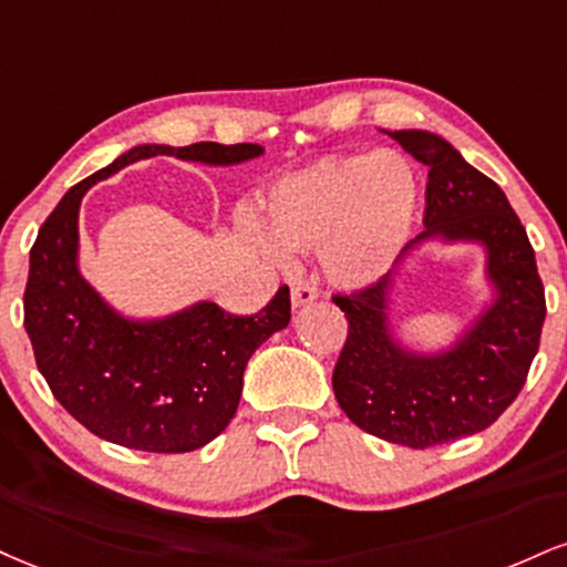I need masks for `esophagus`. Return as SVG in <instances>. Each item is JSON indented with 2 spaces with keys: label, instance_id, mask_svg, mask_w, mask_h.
Masks as SVG:
<instances>
[{
  "label": "esophagus",
  "instance_id": "obj_1",
  "mask_svg": "<svg viewBox=\"0 0 567 567\" xmlns=\"http://www.w3.org/2000/svg\"><path fill=\"white\" fill-rule=\"evenodd\" d=\"M317 298H319V290L313 288L311 282L292 285V292H290L292 309H303V306H311L313 301H317Z\"/></svg>",
  "mask_w": 567,
  "mask_h": 567
}]
</instances>
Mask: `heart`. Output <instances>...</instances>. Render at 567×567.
<instances>
[{"instance_id": "obj_1", "label": "heart", "mask_w": 567, "mask_h": 567, "mask_svg": "<svg viewBox=\"0 0 567 567\" xmlns=\"http://www.w3.org/2000/svg\"><path fill=\"white\" fill-rule=\"evenodd\" d=\"M417 208V179L401 155H327L266 189L264 228L243 216L237 231L279 266L288 261L285 250H319L332 285L364 290L391 271L412 237Z\"/></svg>"}]
</instances>
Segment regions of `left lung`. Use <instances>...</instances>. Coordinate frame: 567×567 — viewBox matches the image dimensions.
<instances>
[{"label":"left lung","instance_id":"1","mask_svg":"<svg viewBox=\"0 0 567 567\" xmlns=\"http://www.w3.org/2000/svg\"><path fill=\"white\" fill-rule=\"evenodd\" d=\"M427 166L425 231L372 288L336 298L349 340L332 372L340 409L388 443L427 449L486 431L520 393L547 317L536 256L494 179L427 128L385 132ZM427 244H478L489 298L452 344L417 350L392 322L394 285Z\"/></svg>","mask_w":567,"mask_h":567}]
</instances>
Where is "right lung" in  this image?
Masks as SVG:
<instances>
[{
	"mask_svg": "<svg viewBox=\"0 0 567 567\" xmlns=\"http://www.w3.org/2000/svg\"><path fill=\"white\" fill-rule=\"evenodd\" d=\"M155 155L227 168L261 158L264 147L136 145L86 176L39 229L23 309L39 372L86 431L126 449L182 454L206 446L235 417L248 359L290 322V290L279 288L256 317L195 301L145 319L107 303L81 275V200L92 184Z\"/></svg>",
	"mask_w": 567,
	"mask_h": 567,
	"instance_id": "obj_1",
	"label": "right lung"
}]
</instances>
